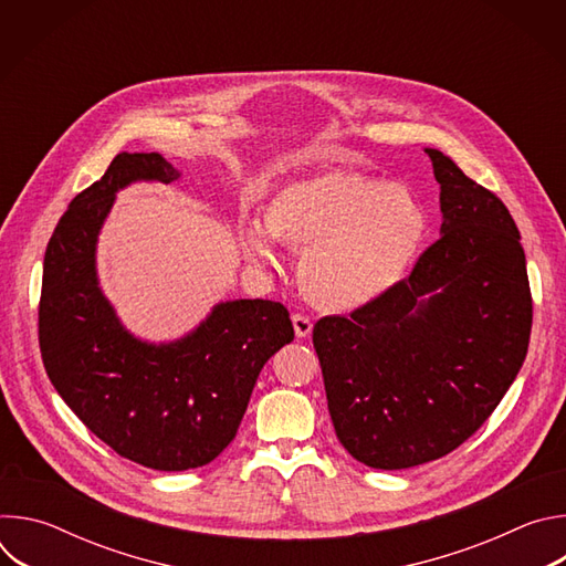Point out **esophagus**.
Masks as SVG:
<instances>
[{"instance_id":"esophagus-1","label":"esophagus","mask_w":566,"mask_h":566,"mask_svg":"<svg viewBox=\"0 0 566 566\" xmlns=\"http://www.w3.org/2000/svg\"><path fill=\"white\" fill-rule=\"evenodd\" d=\"M291 319H293V329H295V336H297V338H308V336H311L313 325H311V319H308L306 315L295 313Z\"/></svg>"}]
</instances>
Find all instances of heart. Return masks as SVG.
Instances as JSON below:
<instances>
[{
    "mask_svg": "<svg viewBox=\"0 0 566 566\" xmlns=\"http://www.w3.org/2000/svg\"><path fill=\"white\" fill-rule=\"evenodd\" d=\"M264 224L239 223L241 255L275 271L282 262L275 239L302 249L297 280L304 297L322 311L352 313L406 280L430 219L406 186L329 170L277 188L264 206Z\"/></svg>",
    "mask_w": 566,
    "mask_h": 566,
    "instance_id": "1",
    "label": "heart"
}]
</instances>
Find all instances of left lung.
<instances>
[{"mask_svg": "<svg viewBox=\"0 0 566 566\" xmlns=\"http://www.w3.org/2000/svg\"><path fill=\"white\" fill-rule=\"evenodd\" d=\"M441 237L378 302L315 322L336 437L360 463L434 461L481 428L522 369L533 302L509 208L426 147Z\"/></svg>", "mask_w": 566, "mask_h": 566, "instance_id": "obj_1", "label": "left lung"}]
</instances>
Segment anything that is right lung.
<instances>
[{
	"label": "right lung",
	"mask_w": 566,
	"mask_h": 566,
	"mask_svg": "<svg viewBox=\"0 0 566 566\" xmlns=\"http://www.w3.org/2000/svg\"><path fill=\"white\" fill-rule=\"evenodd\" d=\"M158 151L118 154L80 192L44 253L40 349L55 391L101 441L151 470L210 463L234 439L266 360L293 340L289 311L271 300H226L186 336H134L101 289L96 251L116 195L172 184Z\"/></svg>",
	"instance_id": "obj_1"
}]
</instances>
